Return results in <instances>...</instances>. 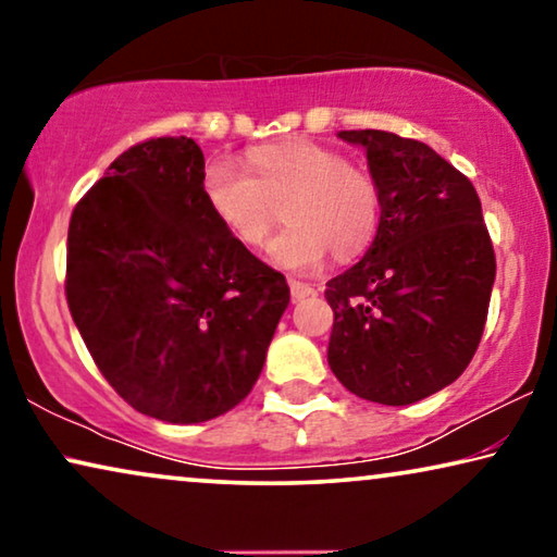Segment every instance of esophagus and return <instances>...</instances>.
Returning <instances> with one entry per match:
<instances>
[{
  "mask_svg": "<svg viewBox=\"0 0 557 557\" xmlns=\"http://www.w3.org/2000/svg\"><path fill=\"white\" fill-rule=\"evenodd\" d=\"M288 288H292V296H294V301H299V299H307V296L314 294V288H311L309 284H304V281H296V278H288Z\"/></svg>",
  "mask_w": 557,
  "mask_h": 557,
  "instance_id": "esophagus-1",
  "label": "esophagus"
}]
</instances>
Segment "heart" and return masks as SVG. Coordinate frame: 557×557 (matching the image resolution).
I'll list each match as a JSON object with an SVG mask.
<instances>
[{"label": "heart", "instance_id": "1", "mask_svg": "<svg viewBox=\"0 0 557 557\" xmlns=\"http://www.w3.org/2000/svg\"><path fill=\"white\" fill-rule=\"evenodd\" d=\"M248 175L231 162L202 172V200L235 243L263 248L284 208L288 225L273 240V261L311 271L332 253L357 258L375 240L383 195L375 174L337 149L309 139L248 151Z\"/></svg>", "mask_w": 557, "mask_h": 557}]
</instances>
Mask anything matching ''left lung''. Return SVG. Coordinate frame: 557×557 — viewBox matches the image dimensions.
I'll return each instance as SVG.
<instances>
[{
	"label": "left lung",
	"instance_id": "1",
	"mask_svg": "<svg viewBox=\"0 0 557 557\" xmlns=\"http://www.w3.org/2000/svg\"><path fill=\"white\" fill-rule=\"evenodd\" d=\"M383 195L375 240L326 281L334 311L326 360L364 400L408 406L451 385L482 339L497 261L467 174L429 144L362 128Z\"/></svg>",
	"mask_w": 557,
	"mask_h": 557
}]
</instances>
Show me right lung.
<instances>
[{
    "instance_id": "1",
    "label": "right lung",
    "mask_w": 557,
    "mask_h": 557,
    "mask_svg": "<svg viewBox=\"0 0 557 557\" xmlns=\"http://www.w3.org/2000/svg\"><path fill=\"white\" fill-rule=\"evenodd\" d=\"M195 139L128 147L67 227L65 299L96 368L134 410L218 418L250 393L288 286L202 200Z\"/></svg>"
}]
</instances>
